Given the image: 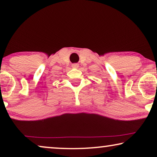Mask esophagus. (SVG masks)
<instances>
[{
  "mask_svg": "<svg viewBox=\"0 0 157 157\" xmlns=\"http://www.w3.org/2000/svg\"><path fill=\"white\" fill-rule=\"evenodd\" d=\"M72 67H73V68H78V67H79V65H78V64H77V63L72 64Z\"/></svg>",
  "mask_w": 157,
  "mask_h": 157,
  "instance_id": "obj_1",
  "label": "esophagus"
}]
</instances>
